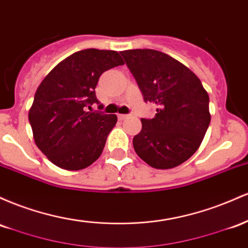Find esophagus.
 Listing matches in <instances>:
<instances>
[{
    "instance_id": "34e87169",
    "label": "esophagus",
    "mask_w": 248,
    "mask_h": 248,
    "mask_svg": "<svg viewBox=\"0 0 248 248\" xmlns=\"http://www.w3.org/2000/svg\"><path fill=\"white\" fill-rule=\"evenodd\" d=\"M129 118V116L127 115H118V119L119 121H124V119Z\"/></svg>"
}]
</instances>
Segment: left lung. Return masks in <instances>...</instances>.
<instances>
[{"instance_id": "obj_1", "label": "left lung", "mask_w": 248, "mask_h": 248, "mask_svg": "<svg viewBox=\"0 0 248 248\" xmlns=\"http://www.w3.org/2000/svg\"><path fill=\"white\" fill-rule=\"evenodd\" d=\"M145 102L157 107L152 119L141 118L133 137L139 157L155 169L176 168L198 150L211 122L210 98L187 66L152 49L122 51Z\"/></svg>"}]
</instances>
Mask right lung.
Here are the masks:
<instances>
[{"mask_svg": "<svg viewBox=\"0 0 248 248\" xmlns=\"http://www.w3.org/2000/svg\"><path fill=\"white\" fill-rule=\"evenodd\" d=\"M123 64L113 50H80L58 63L42 80L29 122L36 145L52 164L77 171L98 159L117 116L87 109L99 104L94 89L101 75Z\"/></svg>", "mask_w": 248, "mask_h": 248, "instance_id": "add662e5", "label": "right lung"}]
</instances>
